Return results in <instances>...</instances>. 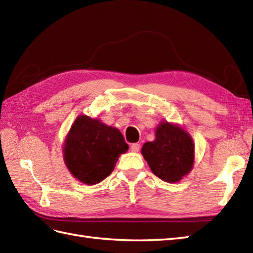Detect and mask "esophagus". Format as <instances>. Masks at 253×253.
Masks as SVG:
<instances>
[{
	"mask_svg": "<svg viewBox=\"0 0 253 253\" xmlns=\"http://www.w3.org/2000/svg\"><path fill=\"white\" fill-rule=\"evenodd\" d=\"M130 150L132 152H138L140 150V144L139 143H132L130 146Z\"/></svg>",
	"mask_w": 253,
	"mask_h": 253,
	"instance_id": "1",
	"label": "esophagus"
}]
</instances>
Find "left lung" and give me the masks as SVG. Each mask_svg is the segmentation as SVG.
Masks as SVG:
<instances>
[{"label":"left lung","instance_id":"1","mask_svg":"<svg viewBox=\"0 0 253 253\" xmlns=\"http://www.w3.org/2000/svg\"><path fill=\"white\" fill-rule=\"evenodd\" d=\"M141 153L155 176L164 181L177 182L192 169L195 146L186 130L162 122L155 130L154 141L144 143Z\"/></svg>","mask_w":253,"mask_h":253}]
</instances>
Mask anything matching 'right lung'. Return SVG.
<instances>
[{
	"label": "right lung",
	"instance_id": "add662e5",
	"mask_svg": "<svg viewBox=\"0 0 253 253\" xmlns=\"http://www.w3.org/2000/svg\"><path fill=\"white\" fill-rule=\"evenodd\" d=\"M128 148L115 127L80 115L66 137L64 161L75 178L85 185H95L112 173L120 155Z\"/></svg>",
	"mask_w": 253,
	"mask_h": 253
}]
</instances>
